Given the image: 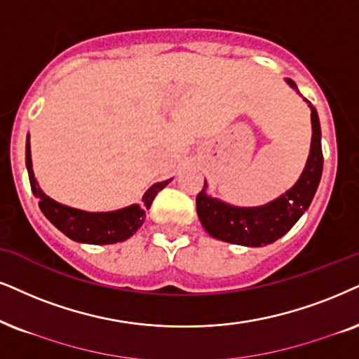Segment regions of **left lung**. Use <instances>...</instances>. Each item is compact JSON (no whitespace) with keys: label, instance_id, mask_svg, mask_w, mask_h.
Listing matches in <instances>:
<instances>
[{"label":"left lung","instance_id":"8db88e82","mask_svg":"<svg viewBox=\"0 0 359 359\" xmlns=\"http://www.w3.org/2000/svg\"><path fill=\"white\" fill-rule=\"evenodd\" d=\"M290 88L298 90L292 79H285ZM302 96V94H300ZM306 101V99H303ZM311 111V146L305 169L300 179L275 201L258 207L230 205L220 198L207 194V180L202 192L197 195V213L203 229L213 238L243 247H263L283 237L308 210L318 189L323 172V152H321V127L316 109Z\"/></svg>","mask_w":359,"mask_h":359}]
</instances>
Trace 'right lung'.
I'll use <instances>...</instances> for the list:
<instances>
[{"mask_svg": "<svg viewBox=\"0 0 359 359\" xmlns=\"http://www.w3.org/2000/svg\"><path fill=\"white\" fill-rule=\"evenodd\" d=\"M26 169H28L31 190L39 201V208L46 215V219L57 230H61L66 237L74 240V242L90 245L117 243L133 237L137 232V229L142 226L144 219H146V210L152 205L156 195L167 187L169 182H172V179H169L164 180V182L154 184L144 194L142 205L133 203V205L112 212H86L53 201L51 197H48L43 192L33 172L29 134L28 139H26Z\"/></svg>", "mask_w": 359, "mask_h": 359, "instance_id": "add662e5", "label": "right lung"}]
</instances>
